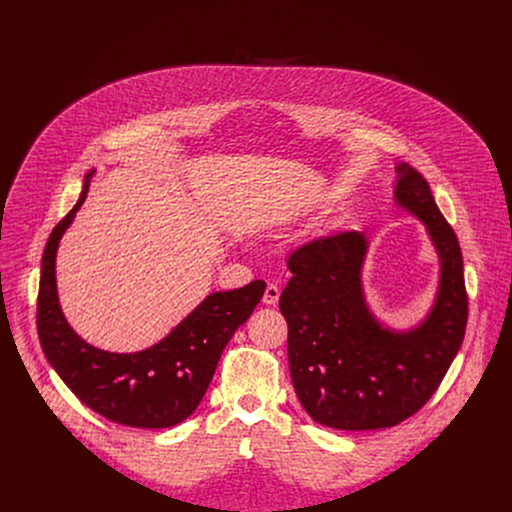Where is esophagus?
I'll return each mask as SVG.
<instances>
[{
    "label": "esophagus",
    "mask_w": 512,
    "mask_h": 512,
    "mask_svg": "<svg viewBox=\"0 0 512 512\" xmlns=\"http://www.w3.org/2000/svg\"><path fill=\"white\" fill-rule=\"evenodd\" d=\"M277 300H279V287H277L275 283H269V285L265 287L263 304H267V306H275V304H277Z\"/></svg>",
    "instance_id": "esophagus-1"
}]
</instances>
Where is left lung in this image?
Instances as JSON below:
<instances>
[{
	"instance_id": "obj_1",
	"label": "left lung",
	"mask_w": 512,
	"mask_h": 512,
	"mask_svg": "<svg viewBox=\"0 0 512 512\" xmlns=\"http://www.w3.org/2000/svg\"><path fill=\"white\" fill-rule=\"evenodd\" d=\"M395 172V204L423 223L440 259L433 304L415 326L395 330L371 310L362 287L364 233L312 241L287 259L291 279L279 310L289 328L291 383L306 413L326 427L401 423L435 393L464 340L468 298L458 237L427 180L405 162Z\"/></svg>"
}]
</instances>
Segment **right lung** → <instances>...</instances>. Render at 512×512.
<instances>
[{"instance_id":"add662e5","label":"right lung","mask_w":512,"mask_h":512,"mask_svg":"<svg viewBox=\"0 0 512 512\" xmlns=\"http://www.w3.org/2000/svg\"><path fill=\"white\" fill-rule=\"evenodd\" d=\"M95 170L81 196L54 227L42 255L38 336L50 367L89 409L109 421L162 429L188 419L202 401L227 342L263 298L265 281L214 291L172 332L139 352H109L83 340L66 322L56 287V253L62 235L83 206Z\"/></svg>"}]
</instances>
